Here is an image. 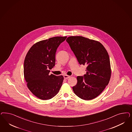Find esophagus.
Instances as JSON below:
<instances>
[{"label":"esophagus","mask_w":132,"mask_h":132,"mask_svg":"<svg viewBox=\"0 0 132 132\" xmlns=\"http://www.w3.org/2000/svg\"><path fill=\"white\" fill-rule=\"evenodd\" d=\"M70 77V76H68V75H64V79H67Z\"/></svg>","instance_id":"obj_1"}]
</instances>
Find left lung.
Segmentation results:
<instances>
[{
	"instance_id": "1",
	"label": "left lung",
	"mask_w": 132,
	"mask_h": 132,
	"mask_svg": "<svg viewBox=\"0 0 132 132\" xmlns=\"http://www.w3.org/2000/svg\"><path fill=\"white\" fill-rule=\"evenodd\" d=\"M80 64L86 65V73L78 76L72 89L77 96L84 100L96 98L108 85L110 79V62L106 49L101 43L82 36L67 39Z\"/></svg>"
}]
</instances>
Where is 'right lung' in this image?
Listing matches in <instances>:
<instances>
[{
  "instance_id": "right-lung-1",
  "label": "right lung",
  "mask_w": 132,
  "mask_h": 132,
  "mask_svg": "<svg viewBox=\"0 0 132 132\" xmlns=\"http://www.w3.org/2000/svg\"><path fill=\"white\" fill-rule=\"evenodd\" d=\"M67 37H54L39 41L30 47L26 56L24 75L28 88L37 98L50 100L56 95L64 77L49 75L55 64L56 50Z\"/></svg>"
}]
</instances>
